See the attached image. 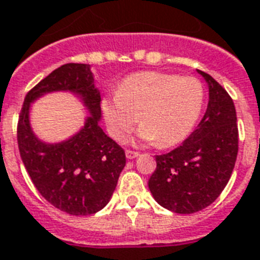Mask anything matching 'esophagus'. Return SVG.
I'll use <instances>...</instances> for the list:
<instances>
[{"label": "esophagus", "mask_w": 260, "mask_h": 260, "mask_svg": "<svg viewBox=\"0 0 260 260\" xmlns=\"http://www.w3.org/2000/svg\"><path fill=\"white\" fill-rule=\"evenodd\" d=\"M125 155L128 159H135L139 156V152L138 151H132V150H126L125 151Z\"/></svg>", "instance_id": "obj_1"}]
</instances>
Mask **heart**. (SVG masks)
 <instances>
[{"mask_svg": "<svg viewBox=\"0 0 260 260\" xmlns=\"http://www.w3.org/2000/svg\"><path fill=\"white\" fill-rule=\"evenodd\" d=\"M204 102L205 89L196 77L147 71L124 79L117 94L104 98L101 106L117 142H124L142 118L139 138L171 147L191 134Z\"/></svg>", "mask_w": 260, "mask_h": 260, "instance_id": "obj_1", "label": "heart"}]
</instances>
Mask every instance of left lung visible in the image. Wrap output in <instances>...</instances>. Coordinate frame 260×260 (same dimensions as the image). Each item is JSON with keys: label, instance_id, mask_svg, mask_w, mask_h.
<instances>
[{"label": "left lung", "instance_id": "1", "mask_svg": "<svg viewBox=\"0 0 260 260\" xmlns=\"http://www.w3.org/2000/svg\"><path fill=\"white\" fill-rule=\"evenodd\" d=\"M209 85V104L193 134L175 150L156 155L148 187L158 204L175 213H196L221 194L239 151L236 109L226 90L198 70Z\"/></svg>", "mask_w": 260, "mask_h": 260}]
</instances>
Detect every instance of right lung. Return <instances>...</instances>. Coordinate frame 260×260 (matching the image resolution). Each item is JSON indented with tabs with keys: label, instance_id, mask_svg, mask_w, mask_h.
<instances>
[{
	"label": "right lung",
	"instance_id": "right-lung-1",
	"mask_svg": "<svg viewBox=\"0 0 260 260\" xmlns=\"http://www.w3.org/2000/svg\"><path fill=\"white\" fill-rule=\"evenodd\" d=\"M70 89L79 93L92 113L74 138L60 145H44L29 126V104L42 93ZM101 95L90 69L67 63L26 93L17 122L20 156L38 191L55 208L73 216H87L109 202L125 166V152L98 125Z\"/></svg>",
	"mask_w": 260,
	"mask_h": 260
}]
</instances>
